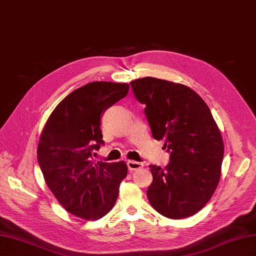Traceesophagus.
Masks as SVG:
<instances>
[{"label": "esophagus", "mask_w": 256, "mask_h": 256, "mask_svg": "<svg viewBox=\"0 0 256 256\" xmlns=\"http://www.w3.org/2000/svg\"><path fill=\"white\" fill-rule=\"evenodd\" d=\"M127 166H128V168L130 172L136 171V170H140L143 168V164H141V162H138V161H134V160H128Z\"/></svg>", "instance_id": "obj_1"}]
</instances>
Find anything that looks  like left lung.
I'll use <instances>...</instances> for the list:
<instances>
[{
	"instance_id": "left-lung-1",
	"label": "left lung",
	"mask_w": 256,
	"mask_h": 256,
	"mask_svg": "<svg viewBox=\"0 0 256 256\" xmlns=\"http://www.w3.org/2000/svg\"><path fill=\"white\" fill-rule=\"evenodd\" d=\"M130 84L145 104L152 138L164 141L170 152L164 168L150 166V203L170 219L191 216L207 204L219 184L224 154L220 130L206 102L186 85L152 76Z\"/></svg>"
}]
</instances>
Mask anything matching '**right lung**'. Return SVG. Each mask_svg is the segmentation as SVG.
I'll list each match as a JSON object with an SVG mask.
<instances>
[{
    "instance_id": "right-lung-1",
    "label": "right lung",
    "mask_w": 256,
    "mask_h": 256,
    "mask_svg": "<svg viewBox=\"0 0 256 256\" xmlns=\"http://www.w3.org/2000/svg\"><path fill=\"white\" fill-rule=\"evenodd\" d=\"M128 90V83L106 81L74 90L53 110L40 134L37 160L46 184L67 212L84 220L111 210L127 176L125 161L95 162L92 152L104 144L102 113Z\"/></svg>"
}]
</instances>
